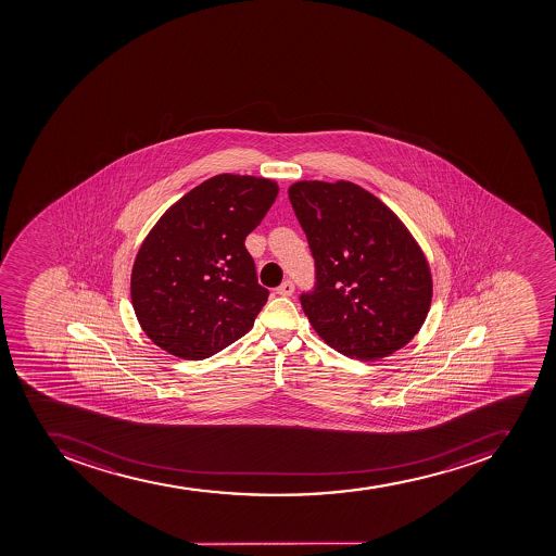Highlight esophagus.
<instances>
[{"label": "esophagus", "mask_w": 556, "mask_h": 556, "mask_svg": "<svg viewBox=\"0 0 556 556\" xmlns=\"http://www.w3.org/2000/svg\"><path fill=\"white\" fill-rule=\"evenodd\" d=\"M293 291H295V285H293L291 280H285V282L277 288V293H279L280 296H291L293 295Z\"/></svg>", "instance_id": "34e87169"}]
</instances>
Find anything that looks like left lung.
<instances>
[{"instance_id": "left-lung-1", "label": "left lung", "mask_w": 556, "mask_h": 556, "mask_svg": "<svg viewBox=\"0 0 556 556\" xmlns=\"http://www.w3.org/2000/svg\"><path fill=\"white\" fill-rule=\"evenodd\" d=\"M288 195L315 257L316 290L300 302L319 338L352 359L403 349L432 304V271L413 232L355 182L296 181Z\"/></svg>"}]
</instances>
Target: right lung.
Listing matches in <instances>:
<instances>
[{
  "label": "right lung",
  "instance_id": "1",
  "mask_svg": "<svg viewBox=\"0 0 556 556\" xmlns=\"http://www.w3.org/2000/svg\"><path fill=\"white\" fill-rule=\"evenodd\" d=\"M266 177L218 174L160 216L135 257L131 304L149 340L201 361L240 340L268 299L245 249L276 201Z\"/></svg>",
  "mask_w": 556,
  "mask_h": 556
}]
</instances>
